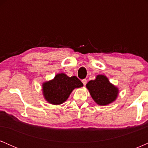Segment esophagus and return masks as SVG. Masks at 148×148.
Masks as SVG:
<instances>
[{
  "label": "esophagus",
  "mask_w": 148,
  "mask_h": 148,
  "mask_svg": "<svg viewBox=\"0 0 148 148\" xmlns=\"http://www.w3.org/2000/svg\"><path fill=\"white\" fill-rule=\"evenodd\" d=\"M82 83H83V84L84 85V86H86V84H87V80H86V79H83L82 80Z\"/></svg>",
  "instance_id": "esophagus-1"
}]
</instances>
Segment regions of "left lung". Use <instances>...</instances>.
I'll use <instances>...</instances> for the list:
<instances>
[{"mask_svg":"<svg viewBox=\"0 0 148 148\" xmlns=\"http://www.w3.org/2000/svg\"><path fill=\"white\" fill-rule=\"evenodd\" d=\"M91 97L99 105H107L116 99L118 90L103 75H98L94 81L86 84Z\"/></svg>","mask_w":148,"mask_h":148,"instance_id":"obj_1","label":"left lung"}]
</instances>
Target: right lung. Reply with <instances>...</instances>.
<instances>
[{
	"label": "right lung",
	"mask_w": 148,
	"mask_h": 148,
	"mask_svg": "<svg viewBox=\"0 0 148 148\" xmlns=\"http://www.w3.org/2000/svg\"><path fill=\"white\" fill-rule=\"evenodd\" d=\"M83 83L75 76L69 77L58 74L52 81L43 84V92L46 100L52 104H61L67 100L73 90L82 87Z\"/></svg>",
	"instance_id": "add662e5"
}]
</instances>
